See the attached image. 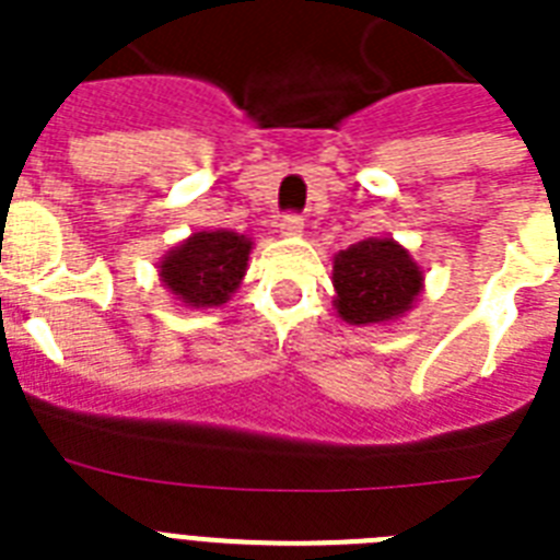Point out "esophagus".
I'll return each mask as SVG.
<instances>
[{
  "mask_svg": "<svg viewBox=\"0 0 560 560\" xmlns=\"http://www.w3.org/2000/svg\"><path fill=\"white\" fill-rule=\"evenodd\" d=\"M302 229H305V220H302V214H284V218L279 220L281 235H302Z\"/></svg>",
  "mask_w": 560,
  "mask_h": 560,
  "instance_id": "esophagus-1",
  "label": "esophagus"
}]
</instances>
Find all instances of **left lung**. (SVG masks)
Masks as SVG:
<instances>
[{"instance_id": "obj_1", "label": "left lung", "mask_w": 560, "mask_h": 560, "mask_svg": "<svg viewBox=\"0 0 560 560\" xmlns=\"http://www.w3.org/2000/svg\"><path fill=\"white\" fill-rule=\"evenodd\" d=\"M334 307L349 325L400 319L424 290V272L392 237H366L334 258Z\"/></svg>"}]
</instances>
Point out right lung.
Instances as JSON below:
<instances>
[{"label": "right lung", "instance_id": "right-lung-1", "mask_svg": "<svg viewBox=\"0 0 560 560\" xmlns=\"http://www.w3.org/2000/svg\"><path fill=\"white\" fill-rule=\"evenodd\" d=\"M253 241L229 229L194 232L160 261V281L186 307H218L237 290Z\"/></svg>", "mask_w": 560, "mask_h": 560}]
</instances>
